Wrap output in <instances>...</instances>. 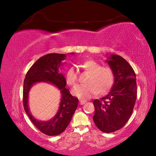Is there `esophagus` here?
<instances>
[{
  "label": "esophagus",
  "mask_w": 156,
  "mask_h": 156,
  "mask_svg": "<svg viewBox=\"0 0 156 156\" xmlns=\"http://www.w3.org/2000/svg\"><path fill=\"white\" fill-rule=\"evenodd\" d=\"M87 102V101H85V100H80V104H81V105H83V104H85Z\"/></svg>",
  "instance_id": "esophagus-1"
}]
</instances>
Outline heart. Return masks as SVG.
<instances>
[{"instance_id":"obj_1","label":"heart","mask_w":156,"mask_h":156,"mask_svg":"<svg viewBox=\"0 0 156 156\" xmlns=\"http://www.w3.org/2000/svg\"><path fill=\"white\" fill-rule=\"evenodd\" d=\"M82 67L90 74L87 78V84L80 85L73 89L74 95L81 99H89L98 93L99 95L106 94L112 88L114 82V73L109 67H102L94 60H86ZM67 83L75 87L78 82L77 72L74 67H70L65 74Z\"/></svg>"}]
</instances>
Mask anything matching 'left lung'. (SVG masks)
I'll return each instance as SVG.
<instances>
[{
	"label": "left lung",
	"instance_id": "obj_1",
	"mask_svg": "<svg viewBox=\"0 0 156 156\" xmlns=\"http://www.w3.org/2000/svg\"><path fill=\"white\" fill-rule=\"evenodd\" d=\"M106 62L114 73V83L107 95L93 101V120L100 131L112 133L121 129L131 117L137 86L135 72L122 57L111 55Z\"/></svg>",
	"mask_w": 156,
	"mask_h": 156
}]
</instances>
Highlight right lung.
<instances>
[{
  "mask_svg": "<svg viewBox=\"0 0 156 156\" xmlns=\"http://www.w3.org/2000/svg\"><path fill=\"white\" fill-rule=\"evenodd\" d=\"M74 55V52L71 53ZM65 54L50 53L44 55L34 63L27 72L23 84V106L30 121L42 133L48 136H57L62 133L71 121L77 108L78 99L70 94L69 89L65 88L67 82L65 76L59 72L65 59ZM40 82H46L56 86L61 93V101L55 116L47 122L38 121L29 112L28 95L31 87Z\"/></svg>",
  "mask_w": 156,
  "mask_h": 156,
  "instance_id": "add662e5",
  "label": "right lung"
}]
</instances>
